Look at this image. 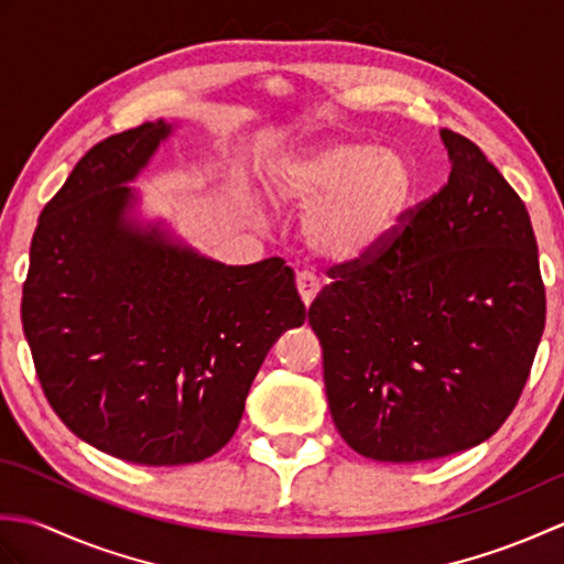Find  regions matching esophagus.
Here are the masks:
<instances>
[{
	"mask_svg": "<svg viewBox=\"0 0 564 564\" xmlns=\"http://www.w3.org/2000/svg\"><path fill=\"white\" fill-rule=\"evenodd\" d=\"M295 285H297V293H301V297H303V303L305 305H310L315 301V295H317V291H319V279L315 273H310V271H297V275H295Z\"/></svg>",
	"mask_w": 564,
	"mask_h": 564,
	"instance_id": "1",
	"label": "esophagus"
}]
</instances>
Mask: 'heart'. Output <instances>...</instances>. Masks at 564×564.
I'll return each mask as SVG.
<instances>
[{
    "instance_id": "b5f03b06",
    "label": "heart",
    "mask_w": 564,
    "mask_h": 564,
    "mask_svg": "<svg viewBox=\"0 0 564 564\" xmlns=\"http://www.w3.org/2000/svg\"><path fill=\"white\" fill-rule=\"evenodd\" d=\"M279 196L313 208L305 237L329 259H354L386 237L412 196V172L400 154L361 142H337L283 166Z\"/></svg>"
}]
</instances>
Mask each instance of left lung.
<instances>
[{
  "instance_id": "obj_1",
  "label": "left lung",
  "mask_w": 564,
  "mask_h": 564,
  "mask_svg": "<svg viewBox=\"0 0 564 564\" xmlns=\"http://www.w3.org/2000/svg\"><path fill=\"white\" fill-rule=\"evenodd\" d=\"M451 174L380 242L334 263L307 310L349 446L422 463L487 441L529 380L545 327L533 225L485 152L443 128Z\"/></svg>"
}]
</instances>
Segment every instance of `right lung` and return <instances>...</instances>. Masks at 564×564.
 <instances>
[{
	"mask_svg": "<svg viewBox=\"0 0 564 564\" xmlns=\"http://www.w3.org/2000/svg\"><path fill=\"white\" fill-rule=\"evenodd\" d=\"M170 126L97 142L45 203L21 322L55 414L89 446L138 465L210 458L237 431L251 380L307 310L279 257H198L123 220L130 182Z\"/></svg>",
	"mask_w": 564,
	"mask_h": 564,
	"instance_id": "right-lung-1",
	"label": "right lung"
}]
</instances>
